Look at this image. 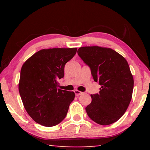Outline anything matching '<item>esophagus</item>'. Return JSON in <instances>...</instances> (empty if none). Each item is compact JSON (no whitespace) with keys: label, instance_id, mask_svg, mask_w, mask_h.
Returning a JSON list of instances; mask_svg holds the SVG:
<instances>
[{"label":"esophagus","instance_id":"34e87169","mask_svg":"<svg viewBox=\"0 0 150 150\" xmlns=\"http://www.w3.org/2000/svg\"><path fill=\"white\" fill-rule=\"evenodd\" d=\"M75 95L76 96H79V95H82V94L83 93V92H81V91H78V90H75Z\"/></svg>","mask_w":150,"mask_h":150}]
</instances>
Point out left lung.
Segmentation results:
<instances>
[{
	"label": "left lung",
	"mask_w": 150,
	"mask_h": 150,
	"mask_svg": "<svg viewBox=\"0 0 150 150\" xmlns=\"http://www.w3.org/2000/svg\"><path fill=\"white\" fill-rule=\"evenodd\" d=\"M77 53L90 67L94 81L101 85L85 108L88 117L103 126L115 122L125 113L132 96L134 78L128 62L108 47H81Z\"/></svg>",
	"instance_id": "8db88e82"
}]
</instances>
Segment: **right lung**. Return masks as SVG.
Returning <instances> with one entry per match:
<instances>
[{
	"label": "right lung",
	"instance_id": "right-lung-1",
	"mask_svg": "<svg viewBox=\"0 0 150 150\" xmlns=\"http://www.w3.org/2000/svg\"><path fill=\"white\" fill-rule=\"evenodd\" d=\"M77 47L50 48L38 51L24 63L18 89L25 109L35 122L51 127L67 115L75 93L57 88L64 76L65 63Z\"/></svg>",
	"mask_w": 150,
	"mask_h": 150
}]
</instances>
